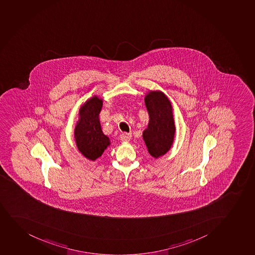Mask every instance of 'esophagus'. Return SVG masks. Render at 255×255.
Listing matches in <instances>:
<instances>
[{"instance_id": "esophagus-1", "label": "esophagus", "mask_w": 255, "mask_h": 255, "mask_svg": "<svg viewBox=\"0 0 255 255\" xmlns=\"http://www.w3.org/2000/svg\"><path fill=\"white\" fill-rule=\"evenodd\" d=\"M121 140L122 141H124V142H128L131 139V134L128 133V132H124V133L121 134Z\"/></svg>"}]
</instances>
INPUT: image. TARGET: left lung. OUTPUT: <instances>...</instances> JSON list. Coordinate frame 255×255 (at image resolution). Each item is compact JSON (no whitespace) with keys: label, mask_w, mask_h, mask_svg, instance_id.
<instances>
[{"label":"left lung","mask_w":255,"mask_h":255,"mask_svg":"<svg viewBox=\"0 0 255 255\" xmlns=\"http://www.w3.org/2000/svg\"><path fill=\"white\" fill-rule=\"evenodd\" d=\"M149 123L142 132L147 150L154 158L164 155L174 141V118L169 100L163 93L150 91L145 97Z\"/></svg>","instance_id":"1"}]
</instances>
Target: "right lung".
Here are the masks:
<instances>
[{"mask_svg": "<svg viewBox=\"0 0 255 255\" xmlns=\"http://www.w3.org/2000/svg\"><path fill=\"white\" fill-rule=\"evenodd\" d=\"M102 101L94 97L87 101L80 112V121L75 127V138L79 150L85 157L95 160L110 145L108 136L102 132L99 121Z\"/></svg>", "mask_w": 255, "mask_h": 255, "instance_id": "add662e5", "label": "right lung"}]
</instances>
